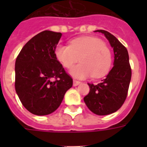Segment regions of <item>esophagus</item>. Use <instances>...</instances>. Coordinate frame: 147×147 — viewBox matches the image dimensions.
Segmentation results:
<instances>
[{"label": "esophagus", "mask_w": 147, "mask_h": 147, "mask_svg": "<svg viewBox=\"0 0 147 147\" xmlns=\"http://www.w3.org/2000/svg\"><path fill=\"white\" fill-rule=\"evenodd\" d=\"M81 83V82L80 81H79V80H73V86H78L79 84H80Z\"/></svg>", "instance_id": "1"}]
</instances>
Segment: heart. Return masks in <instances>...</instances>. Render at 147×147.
Here are the masks:
<instances>
[{
    "label": "heart",
    "instance_id": "obj_1",
    "mask_svg": "<svg viewBox=\"0 0 147 147\" xmlns=\"http://www.w3.org/2000/svg\"><path fill=\"white\" fill-rule=\"evenodd\" d=\"M54 54L58 62L67 69L79 60L81 61L70 71L78 79H86L91 76L96 79L105 76L113 63L110 49L95 37L72 39L69 45H57L55 47Z\"/></svg>",
    "mask_w": 147,
    "mask_h": 147
}]
</instances>
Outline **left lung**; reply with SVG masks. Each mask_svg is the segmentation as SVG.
I'll use <instances>...</instances> for the list:
<instances>
[{"label": "left lung", "instance_id": "8db88e82", "mask_svg": "<svg viewBox=\"0 0 147 147\" xmlns=\"http://www.w3.org/2000/svg\"><path fill=\"white\" fill-rule=\"evenodd\" d=\"M96 31L104 34L113 48L114 66L102 83L97 85L88 83L90 92L83 100L92 113L105 116L115 113L125 102L131 78V68L126 47L108 31Z\"/></svg>", "mask_w": 147, "mask_h": 147}]
</instances>
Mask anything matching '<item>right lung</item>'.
Wrapping results in <instances>:
<instances>
[{
	"instance_id": "right-lung-1",
	"label": "right lung",
	"mask_w": 147,
	"mask_h": 147,
	"mask_svg": "<svg viewBox=\"0 0 147 147\" xmlns=\"http://www.w3.org/2000/svg\"><path fill=\"white\" fill-rule=\"evenodd\" d=\"M61 33L44 30L26 43L16 61L15 88L31 113L44 116L57 110L72 78L55 57Z\"/></svg>"
}]
</instances>
